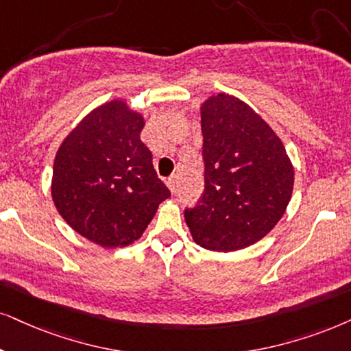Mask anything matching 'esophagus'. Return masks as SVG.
Returning a JSON list of instances; mask_svg holds the SVG:
<instances>
[{"label":"esophagus","mask_w":351,"mask_h":351,"mask_svg":"<svg viewBox=\"0 0 351 351\" xmlns=\"http://www.w3.org/2000/svg\"><path fill=\"white\" fill-rule=\"evenodd\" d=\"M167 186H168V189H170L171 193L175 194V191H176V175L168 176V178H167Z\"/></svg>","instance_id":"34e87169"}]
</instances>
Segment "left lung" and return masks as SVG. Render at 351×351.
I'll return each mask as SVG.
<instances>
[{
	"mask_svg": "<svg viewBox=\"0 0 351 351\" xmlns=\"http://www.w3.org/2000/svg\"><path fill=\"white\" fill-rule=\"evenodd\" d=\"M204 193L184 219L210 251H237L263 239L285 214L293 167L282 141L251 106L219 94L201 106Z\"/></svg>",
	"mask_w": 351,
	"mask_h": 351,
	"instance_id": "8db88e82",
	"label": "left lung"
}]
</instances>
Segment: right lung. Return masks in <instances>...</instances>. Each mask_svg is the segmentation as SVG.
Here are the masks:
<instances>
[{
  "label": "right lung",
  "mask_w": 351,
  "mask_h": 351,
  "mask_svg": "<svg viewBox=\"0 0 351 351\" xmlns=\"http://www.w3.org/2000/svg\"><path fill=\"white\" fill-rule=\"evenodd\" d=\"M144 118L123 100L88 113L58 149L51 196L61 217L104 247L141 238L170 191L143 141Z\"/></svg>",
  "instance_id": "add662e5"
}]
</instances>
